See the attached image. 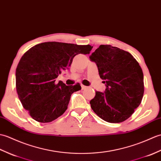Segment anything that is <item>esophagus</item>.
<instances>
[{
	"instance_id": "34e87169",
	"label": "esophagus",
	"mask_w": 161,
	"mask_h": 161,
	"mask_svg": "<svg viewBox=\"0 0 161 161\" xmlns=\"http://www.w3.org/2000/svg\"><path fill=\"white\" fill-rule=\"evenodd\" d=\"M81 87H82V90H86V89L88 88V87L85 86V85H81Z\"/></svg>"
}]
</instances>
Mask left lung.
<instances>
[{
    "label": "left lung",
    "instance_id": "1",
    "mask_svg": "<svg viewBox=\"0 0 161 161\" xmlns=\"http://www.w3.org/2000/svg\"><path fill=\"white\" fill-rule=\"evenodd\" d=\"M105 83L104 92H96L91 108L105 121L123 122L141 104L144 94L143 73L128 52L109 45H101L90 56Z\"/></svg>",
    "mask_w": 161,
    "mask_h": 161
}]
</instances>
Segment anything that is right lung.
Listing matches in <instances>:
<instances>
[{"mask_svg": "<svg viewBox=\"0 0 161 161\" xmlns=\"http://www.w3.org/2000/svg\"><path fill=\"white\" fill-rule=\"evenodd\" d=\"M92 49L90 45L46 42L24 53L16 70V87L23 108L32 119L49 123L65 112L71 95L81 87L79 83H56V78L69 69L75 56L90 53Z\"/></svg>", "mask_w": 161, "mask_h": 161, "instance_id": "add662e5", "label": "right lung"}]
</instances>
